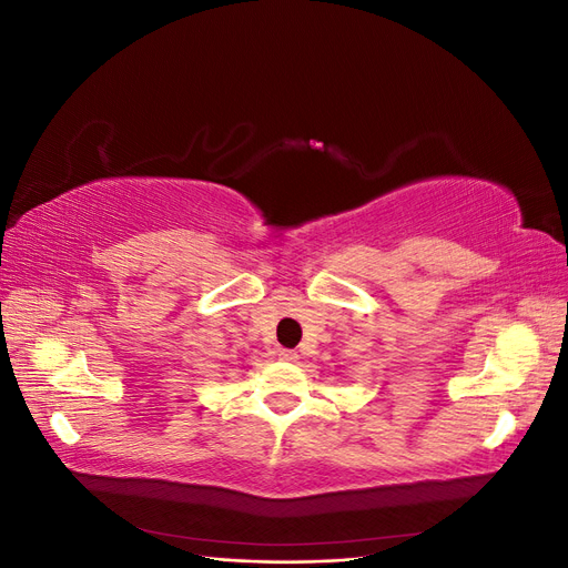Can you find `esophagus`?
I'll return each mask as SVG.
<instances>
[{
  "instance_id": "obj_1",
  "label": "esophagus",
  "mask_w": 568,
  "mask_h": 568,
  "mask_svg": "<svg viewBox=\"0 0 568 568\" xmlns=\"http://www.w3.org/2000/svg\"><path fill=\"white\" fill-rule=\"evenodd\" d=\"M280 359H284V363H296L298 353L296 351H288V348H282L280 351Z\"/></svg>"
}]
</instances>
